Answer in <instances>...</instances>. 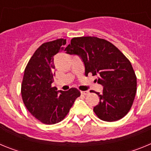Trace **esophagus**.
<instances>
[{
    "instance_id": "1",
    "label": "esophagus",
    "mask_w": 151,
    "mask_h": 151,
    "mask_svg": "<svg viewBox=\"0 0 151 151\" xmlns=\"http://www.w3.org/2000/svg\"><path fill=\"white\" fill-rule=\"evenodd\" d=\"M89 93L88 91H81V94H83V95H87Z\"/></svg>"
}]
</instances>
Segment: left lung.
I'll return each mask as SVG.
<instances>
[{
  "instance_id": "left-lung-1",
  "label": "left lung",
  "mask_w": 151,
  "mask_h": 151,
  "mask_svg": "<svg viewBox=\"0 0 151 151\" xmlns=\"http://www.w3.org/2000/svg\"><path fill=\"white\" fill-rule=\"evenodd\" d=\"M66 54L81 57L85 76H97L104 87L94 112L101 120L113 122L130 110L137 91V78L130 61L110 41L97 37L73 38L65 48ZM94 92V91H91Z\"/></svg>"
}]
</instances>
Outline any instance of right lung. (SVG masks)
I'll return each mask as SVG.
<instances>
[{
    "instance_id": "obj_1",
    "label": "right lung",
    "mask_w": 151,
    "mask_h": 151,
    "mask_svg": "<svg viewBox=\"0 0 151 151\" xmlns=\"http://www.w3.org/2000/svg\"><path fill=\"white\" fill-rule=\"evenodd\" d=\"M63 38L44 43L31 57L25 69L21 94L29 113L44 124L52 125L62 121L81 94L76 88L57 91L54 82V57L63 50Z\"/></svg>"
}]
</instances>
